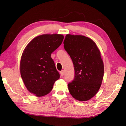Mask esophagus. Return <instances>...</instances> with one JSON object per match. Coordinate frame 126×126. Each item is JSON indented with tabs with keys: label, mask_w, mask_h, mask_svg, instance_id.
Returning a JSON list of instances; mask_svg holds the SVG:
<instances>
[{
	"label": "esophagus",
	"mask_w": 126,
	"mask_h": 126,
	"mask_svg": "<svg viewBox=\"0 0 126 126\" xmlns=\"http://www.w3.org/2000/svg\"><path fill=\"white\" fill-rule=\"evenodd\" d=\"M60 74H61V76H63L64 75V71L63 70L60 71Z\"/></svg>",
	"instance_id": "1"
}]
</instances>
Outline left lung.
<instances>
[{
  "mask_svg": "<svg viewBox=\"0 0 126 126\" xmlns=\"http://www.w3.org/2000/svg\"><path fill=\"white\" fill-rule=\"evenodd\" d=\"M64 48L74 64L75 78L68 84L71 96L79 101H87L96 94L104 77V63L94 42L81 35L68 34Z\"/></svg>",
  "mask_w": 126,
  "mask_h": 126,
  "instance_id": "8db88e82",
  "label": "left lung"
}]
</instances>
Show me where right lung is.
<instances>
[{
    "label": "right lung",
    "mask_w": 126,
    "mask_h": 126,
    "mask_svg": "<svg viewBox=\"0 0 126 126\" xmlns=\"http://www.w3.org/2000/svg\"><path fill=\"white\" fill-rule=\"evenodd\" d=\"M63 36L45 34L33 38L25 48L20 60V74L30 93L44 96L59 79L51 55L62 44Z\"/></svg>",
    "instance_id": "right-lung-1"
}]
</instances>
